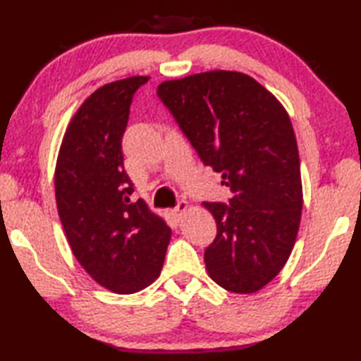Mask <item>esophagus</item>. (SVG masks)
Wrapping results in <instances>:
<instances>
[{
    "mask_svg": "<svg viewBox=\"0 0 361 361\" xmlns=\"http://www.w3.org/2000/svg\"><path fill=\"white\" fill-rule=\"evenodd\" d=\"M188 210V202L186 200H178V205L175 209L170 210V215L175 219V221H181V218L185 216V213Z\"/></svg>",
    "mask_w": 361,
    "mask_h": 361,
    "instance_id": "34e87169",
    "label": "esophagus"
}]
</instances>
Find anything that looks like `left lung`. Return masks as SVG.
<instances>
[{"mask_svg": "<svg viewBox=\"0 0 361 361\" xmlns=\"http://www.w3.org/2000/svg\"><path fill=\"white\" fill-rule=\"evenodd\" d=\"M157 97L232 192L228 202H204L216 221L204 255L209 276L232 293L261 290L290 258L301 223V169L288 113L237 71L166 81Z\"/></svg>", "mask_w": 361, "mask_h": 361, "instance_id": "8db88e82", "label": "left lung"}]
</instances>
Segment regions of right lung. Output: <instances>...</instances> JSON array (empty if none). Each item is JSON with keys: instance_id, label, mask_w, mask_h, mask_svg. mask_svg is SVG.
<instances>
[{"instance_id": "1", "label": "right lung", "mask_w": 361, "mask_h": 361, "mask_svg": "<svg viewBox=\"0 0 361 361\" xmlns=\"http://www.w3.org/2000/svg\"><path fill=\"white\" fill-rule=\"evenodd\" d=\"M148 76L105 84L71 119L60 146L56 199L71 252L97 283L119 295L154 282L172 235L143 199L133 200L122 137Z\"/></svg>"}]
</instances>
